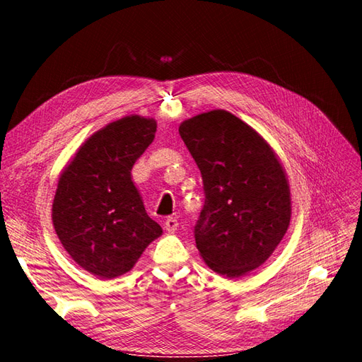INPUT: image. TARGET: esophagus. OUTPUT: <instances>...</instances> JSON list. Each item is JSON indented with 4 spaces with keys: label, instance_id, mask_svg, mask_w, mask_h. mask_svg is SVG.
I'll return each mask as SVG.
<instances>
[{
    "label": "esophagus",
    "instance_id": "obj_1",
    "mask_svg": "<svg viewBox=\"0 0 362 362\" xmlns=\"http://www.w3.org/2000/svg\"><path fill=\"white\" fill-rule=\"evenodd\" d=\"M164 228H166V231L173 233L175 229L178 228V221L175 217H168L166 221H164Z\"/></svg>",
    "mask_w": 362,
    "mask_h": 362
}]
</instances>
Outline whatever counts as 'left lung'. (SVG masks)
I'll return each mask as SVG.
<instances>
[{"label":"left lung","mask_w":362,"mask_h":362,"mask_svg":"<svg viewBox=\"0 0 362 362\" xmlns=\"http://www.w3.org/2000/svg\"><path fill=\"white\" fill-rule=\"evenodd\" d=\"M201 170L205 204L194 240L205 264L238 278L264 262L291 218L286 170L270 145L233 113L211 110L180 125Z\"/></svg>","instance_id":"obj_1"}]
</instances>
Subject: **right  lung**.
I'll return each instance as SVG.
<instances>
[{"mask_svg":"<svg viewBox=\"0 0 362 362\" xmlns=\"http://www.w3.org/2000/svg\"><path fill=\"white\" fill-rule=\"evenodd\" d=\"M156 131V119L115 120L84 141L59 178L54 229L76 264L101 279L129 272L163 233L131 180Z\"/></svg>","mask_w":362,"mask_h":362,"instance_id":"add662e5","label":"right lung"}]
</instances>
